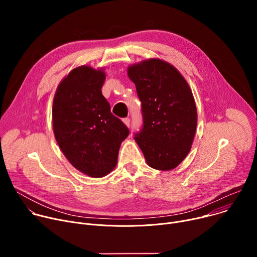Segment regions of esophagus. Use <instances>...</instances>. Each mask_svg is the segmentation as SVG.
<instances>
[{
  "label": "esophagus",
  "mask_w": 257,
  "mask_h": 257,
  "mask_svg": "<svg viewBox=\"0 0 257 257\" xmlns=\"http://www.w3.org/2000/svg\"><path fill=\"white\" fill-rule=\"evenodd\" d=\"M123 122H124V124H125L127 127L130 126V119H129V118H124V119H123Z\"/></svg>",
  "instance_id": "34e87169"
}]
</instances>
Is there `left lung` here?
Returning a JSON list of instances; mask_svg holds the SVG:
<instances>
[{"instance_id": "1", "label": "left lung", "mask_w": 257, "mask_h": 257, "mask_svg": "<svg viewBox=\"0 0 257 257\" xmlns=\"http://www.w3.org/2000/svg\"><path fill=\"white\" fill-rule=\"evenodd\" d=\"M127 72L135 83L143 118L134 139L150 167L173 170L189 154L196 131L192 91L181 73L160 59L133 64Z\"/></svg>"}]
</instances>
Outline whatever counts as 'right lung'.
<instances>
[{"instance_id":"right-lung-1","label":"right lung","mask_w":257,"mask_h":257,"mask_svg":"<svg viewBox=\"0 0 257 257\" xmlns=\"http://www.w3.org/2000/svg\"><path fill=\"white\" fill-rule=\"evenodd\" d=\"M102 69L80 66L60 82L53 102V129L60 149L81 173L101 178L117 165L126 125L111 113L101 93Z\"/></svg>"}]
</instances>
